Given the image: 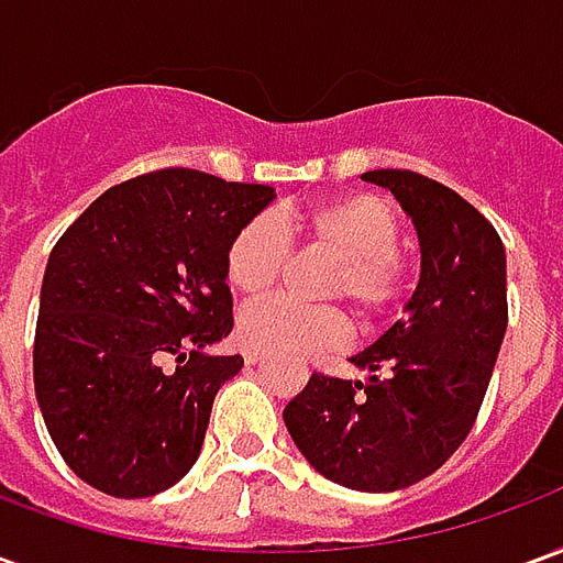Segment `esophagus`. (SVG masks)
Here are the masks:
<instances>
[{
  "label": "esophagus",
  "mask_w": 563,
  "mask_h": 563,
  "mask_svg": "<svg viewBox=\"0 0 563 563\" xmlns=\"http://www.w3.org/2000/svg\"><path fill=\"white\" fill-rule=\"evenodd\" d=\"M244 362H246V365H256V362H262V353H258V350H250V346H246V350H244Z\"/></svg>",
  "instance_id": "34e87169"
}]
</instances>
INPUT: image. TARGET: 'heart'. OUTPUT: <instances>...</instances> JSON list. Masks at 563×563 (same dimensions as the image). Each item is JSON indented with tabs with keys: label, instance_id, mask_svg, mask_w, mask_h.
I'll return each mask as SVG.
<instances>
[{
	"label": "heart",
	"instance_id": "1",
	"mask_svg": "<svg viewBox=\"0 0 563 563\" xmlns=\"http://www.w3.org/2000/svg\"><path fill=\"white\" fill-rule=\"evenodd\" d=\"M338 253L325 295L346 298L367 322L386 317L407 289L410 262L398 244L401 225L391 205L371 192L319 201L305 210L256 213L225 246V280L244 298H262L280 280L292 256L289 238ZM238 338L250 350L283 355H322L350 343V322L338 307H305L271 298L238 317Z\"/></svg>",
	"mask_w": 563,
	"mask_h": 563
}]
</instances>
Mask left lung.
<instances>
[{
    "label": "left lung",
    "instance_id": "8db88e82",
    "mask_svg": "<svg viewBox=\"0 0 563 563\" xmlns=\"http://www.w3.org/2000/svg\"><path fill=\"white\" fill-rule=\"evenodd\" d=\"M413 217L422 274L407 317L353 355L371 377L313 374L286 404L289 434L325 479L355 492L419 483L471 434L507 331V253L455 189L410 168L365 172Z\"/></svg>",
    "mask_w": 563,
    "mask_h": 563
}]
</instances>
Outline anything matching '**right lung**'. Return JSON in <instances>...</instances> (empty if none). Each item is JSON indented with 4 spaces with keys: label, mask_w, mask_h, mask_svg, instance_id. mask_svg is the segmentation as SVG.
Masks as SVG:
<instances>
[{
    "label": "right lung",
    "mask_w": 563,
    "mask_h": 563,
    "mask_svg": "<svg viewBox=\"0 0 563 563\" xmlns=\"http://www.w3.org/2000/svg\"><path fill=\"white\" fill-rule=\"evenodd\" d=\"M274 198L196 168L104 189L47 258L35 398L59 455L111 497H150L196 464L210 407L241 355L229 338L225 246Z\"/></svg>",
    "instance_id": "right-lung-1"
}]
</instances>
